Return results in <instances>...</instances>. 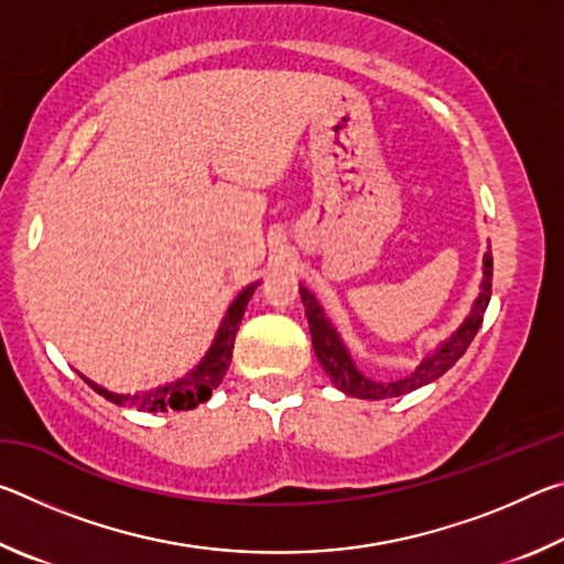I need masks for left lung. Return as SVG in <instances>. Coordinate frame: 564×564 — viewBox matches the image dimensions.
Masks as SVG:
<instances>
[{
    "label": "left lung",
    "mask_w": 564,
    "mask_h": 564,
    "mask_svg": "<svg viewBox=\"0 0 564 564\" xmlns=\"http://www.w3.org/2000/svg\"><path fill=\"white\" fill-rule=\"evenodd\" d=\"M490 293H492V251L485 253L482 259L480 295L475 299L470 316L465 318L463 326L457 328L445 343H441L431 356H425L413 373L395 380H370L356 368L348 348L343 346L338 330L333 328V323L326 316V311L321 308L316 295L301 285V301L305 308V318H308L313 350H316L318 362L323 366V370H326V376L330 378L333 386L343 390L346 395L362 398V400H383V398L405 395L410 390L423 388L431 383V380L441 378L445 370H451L457 362V358H460L467 350V346L473 343L477 328L482 326V316L490 303Z\"/></svg>",
    "instance_id": "1"
}]
</instances>
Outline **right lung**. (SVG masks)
Here are the masks:
<instances>
[{
	"instance_id": "1",
	"label": "right lung",
	"mask_w": 564,
	"mask_h": 564,
	"mask_svg": "<svg viewBox=\"0 0 564 564\" xmlns=\"http://www.w3.org/2000/svg\"><path fill=\"white\" fill-rule=\"evenodd\" d=\"M256 285L259 283L248 285V289L238 293V299L228 305L226 318L221 321V328H218L212 348H208L204 360L198 362L191 373L176 380V383H166V386H159L154 390H147V393H133V395L131 393H127V395L111 393V390L101 388L99 383H94V380L82 376L84 383L91 386L99 395L107 398L113 405H129L137 410H147V413H159V410L161 413H166V410H191L198 403H206V400L212 398L214 388L224 380L228 366H231L236 333H238V326H241L246 305H248V301H251Z\"/></svg>"
}]
</instances>
